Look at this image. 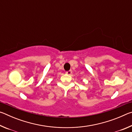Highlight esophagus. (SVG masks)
I'll return each instance as SVG.
<instances>
[{
	"label": "esophagus",
	"mask_w": 132,
	"mask_h": 132,
	"mask_svg": "<svg viewBox=\"0 0 132 132\" xmlns=\"http://www.w3.org/2000/svg\"><path fill=\"white\" fill-rule=\"evenodd\" d=\"M71 73H72V71H71V70H69V71H66V74L68 75H70Z\"/></svg>",
	"instance_id": "34e87169"
}]
</instances>
